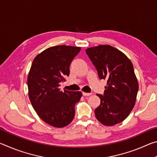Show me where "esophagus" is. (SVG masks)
I'll list each match as a JSON object with an SVG mask.
<instances>
[{"instance_id": "34e87169", "label": "esophagus", "mask_w": 157, "mask_h": 157, "mask_svg": "<svg viewBox=\"0 0 157 157\" xmlns=\"http://www.w3.org/2000/svg\"><path fill=\"white\" fill-rule=\"evenodd\" d=\"M82 95H84V96H89V95H92L91 93H85V92H82Z\"/></svg>"}]
</instances>
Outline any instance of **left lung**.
Listing matches in <instances>:
<instances>
[{
  "instance_id": "obj_1",
  "label": "left lung",
  "mask_w": 157,
  "mask_h": 157,
  "mask_svg": "<svg viewBox=\"0 0 157 157\" xmlns=\"http://www.w3.org/2000/svg\"><path fill=\"white\" fill-rule=\"evenodd\" d=\"M86 52L100 79L107 80L100 105L95 109L98 121L106 126L123 121L134 108L139 90L134 66L124 53L109 45L89 48Z\"/></svg>"
}]
</instances>
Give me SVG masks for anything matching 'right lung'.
I'll return each instance as SVG.
<instances>
[{
	"instance_id": "add662e5",
	"label": "right lung",
	"mask_w": 157,
	"mask_h": 157,
	"mask_svg": "<svg viewBox=\"0 0 157 157\" xmlns=\"http://www.w3.org/2000/svg\"><path fill=\"white\" fill-rule=\"evenodd\" d=\"M80 50L64 45L52 46L36 55L32 63L28 76L29 98L41 120L55 127H66L72 122L75 105L82 95L80 91L59 89Z\"/></svg>"
}]
</instances>
